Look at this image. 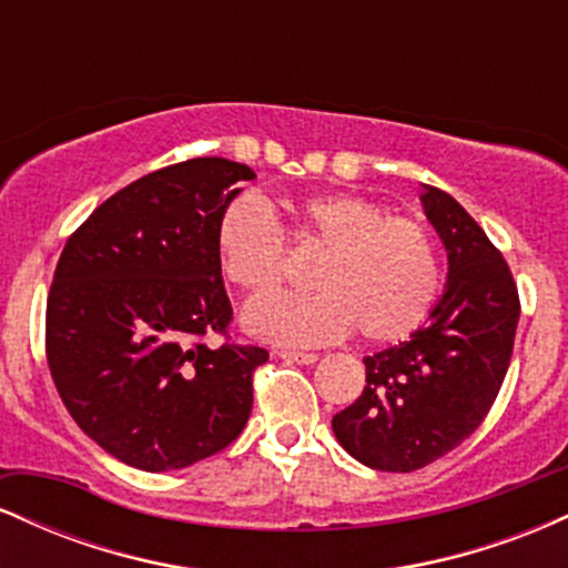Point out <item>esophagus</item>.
Returning <instances> with one entry per match:
<instances>
[{
	"mask_svg": "<svg viewBox=\"0 0 568 568\" xmlns=\"http://www.w3.org/2000/svg\"><path fill=\"white\" fill-rule=\"evenodd\" d=\"M277 357H283V361H291V363H304V366H310V363H315V361H317V352L277 349Z\"/></svg>",
	"mask_w": 568,
	"mask_h": 568,
	"instance_id": "esophagus-1",
	"label": "esophagus"
}]
</instances>
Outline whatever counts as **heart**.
<instances>
[{"label": "heart", "instance_id": "heart-1", "mask_svg": "<svg viewBox=\"0 0 568 568\" xmlns=\"http://www.w3.org/2000/svg\"><path fill=\"white\" fill-rule=\"evenodd\" d=\"M288 245L321 253L310 272L317 291L247 306L245 328L270 342L325 344L352 328L374 344L400 342L427 321L440 293L435 232L419 219L393 216L363 194L293 200L285 230L251 194L221 207L216 256L224 277L245 296H270L285 283Z\"/></svg>", "mask_w": 568, "mask_h": 568}]
</instances>
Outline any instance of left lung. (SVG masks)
Wrapping results in <instances>:
<instances>
[{
    "mask_svg": "<svg viewBox=\"0 0 568 568\" xmlns=\"http://www.w3.org/2000/svg\"><path fill=\"white\" fill-rule=\"evenodd\" d=\"M448 251V285L408 342L366 363V389L334 416L338 443L382 473H414L484 425L513 357L520 317L510 266L443 189L422 194Z\"/></svg>",
    "mask_w": 568,
    "mask_h": 568,
    "instance_id": "1",
    "label": "left lung"
}]
</instances>
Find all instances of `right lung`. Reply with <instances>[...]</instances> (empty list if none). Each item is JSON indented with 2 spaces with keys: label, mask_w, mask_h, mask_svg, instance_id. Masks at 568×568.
Instances as JSON below:
<instances>
[{
  "label": "right lung",
  "mask_w": 568,
  "mask_h": 568,
  "mask_svg": "<svg viewBox=\"0 0 568 568\" xmlns=\"http://www.w3.org/2000/svg\"><path fill=\"white\" fill-rule=\"evenodd\" d=\"M251 179L224 158L175 162L101 202L63 245L44 317L50 376L82 433L130 467L207 459L251 416L270 352L230 342L216 256L221 207Z\"/></svg>",
  "instance_id": "obj_1"
}]
</instances>
